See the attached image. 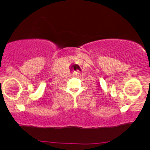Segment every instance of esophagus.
I'll return each mask as SVG.
<instances>
[{"mask_svg": "<svg viewBox=\"0 0 150 150\" xmlns=\"http://www.w3.org/2000/svg\"><path fill=\"white\" fill-rule=\"evenodd\" d=\"M73 76H78V73H77V72H74V73H73Z\"/></svg>", "mask_w": 150, "mask_h": 150, "instance_id": "34e87169", "label": "esophagus"}]
</instances>
